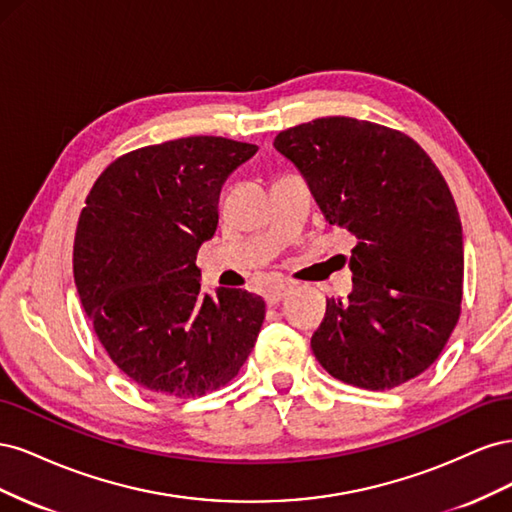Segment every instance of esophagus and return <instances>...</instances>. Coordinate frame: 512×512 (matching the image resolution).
<instances>
[{"label": "esophagus", "mask_w": 512, "mask_h": 512, "mask_svg": "<svg viewBox=\"0 0 512 512\" xmlns=\"http://www.w3.org/2000/svg\"><path fill=\"white\" fill-rule=\"evenodd\" d=\"M288 292H290V286H288V284H275V286H271V288L265 292V299H267L269 305H275V303H280L282 299H286Z\"/></svg>", "instance_id": "esophagus-1"}]
</instances>
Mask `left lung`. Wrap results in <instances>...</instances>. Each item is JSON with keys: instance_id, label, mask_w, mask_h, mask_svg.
<instances>
[{"instance_id": "left-lung-1", "label": "left lung", "mask_w": 512, "mask_h": 512, "mask_svg": "<svg viewBox=\"0 0 512 512\" xmlns=\"http://www.w3.org/2000/svg\"><path fill=\"white\" fill-rule=\"evenodd\" d=\"M329 224L356 239L352 292L329 299L312 350L329 374L367 391L421 376L461 314L463 237L455 198L404 132L320 117L275 136Z\"/></svg>"}]
</instances>
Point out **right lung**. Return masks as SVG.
<instances>
[{
  "label": "right lung",
  "instance_id": "1",
  "mask_svg": "<svg viewBox=\"0 0 512 512\" xmlns=\"http://www.w3.org/2000/svg\"><path fill=\"white\" fill-rule=\"evenodd\" d=\"M256 145L188 136L123 153L85 198L74 282L111 361L147 391L203 397L239 374L265 320L247 290H200L220 190Z\"/></svg>",
  "mask_w": 512,
  "mask_h": 512
}]
</instances>
